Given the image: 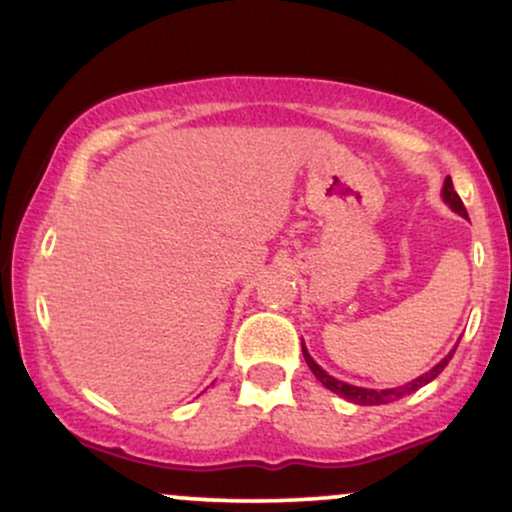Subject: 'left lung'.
Here are the masks:
<instances>
[{
	"label": "left lung",
	"instance_id": "1",
	"mask_svg": "<svg viewBox=\"0 0 512 512\" xmlns=\"http://www.w3.org/2000/svg\"><path fill=\"white\" fill-rule=\"evenodd\" d=\"M443 199H445V202L450 204L452 211H457V214H460V216H464V219H467V209H464L462 199H460V195H457V192H455V187H452V180H450V178H445V185H443ZM455 349H457V346H455ZM452 354H455V351H450V354L445 356L443 361H440L436 368H431V370H428V373L421 375V378L411 380V383H407V385L395 387V390H368V387H356V385L342 383V380H337V378H332V375H327L325 370H322V368L317 366V363L313 361V358H310L308 349H305V346H303L305 363H308L310 370H313L315 378L320 380V383L325 385L327 390L337 392L339 397L349 399V402H354V404H361V407H375V404H390V402H395V399H399V397L411 395V392H416V390H419V387H424V385L431 383L433 378H438L440 370H443V368L448 366V363H450Z\"/></svg>",
	"mask_w": 512,
	"mask_h": 512
}]
</instances>
